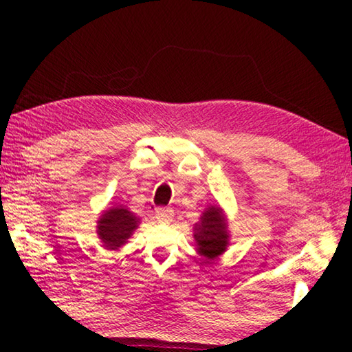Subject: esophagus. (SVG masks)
I'll use <instances>...</instances> for the list:
<instances>
[{
  "label": "esophagus",
  "instance_id": "esophagus-1",
  "mask_svg": "<svg viewBox=\"0 0 352 352\" xmlns=\"http://www.w3.org/2000/svg\"><path fill=\"white\" fill-rule=\"evenodd\" d=\"M172 219H174V211L170 208H158L157 220L160 223H170Z\"/></svg>",
  "mask_w": 352,
  "mask_h": 352
}]
</instances>
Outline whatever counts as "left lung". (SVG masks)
<instances>
[{"mask_svg":"<svg viewBox=\"0 0 352 352\" xmlns=\"http://www.w3.org/2000/svg\"><path fill=\"white\" fill-rule=\"evenodd\" d=\"M195 250L206 261L217 259L230 245L228 219L219 205H210L194 225Z\"/></svg>","mask_w":352,"mask_h":352,"instance_id":"8db88e82","label":"left lung"}]
</instances>
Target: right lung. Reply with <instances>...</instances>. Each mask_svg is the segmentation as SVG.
I'll return each instance as SVG.
<instances>
[{"mask_svg": "<svg viewBox=\"0 0 352 352\" xmlns=\"http://www.w3.org/2000/svg\"><path fill=\"white\" fill-rule=\"evenodd\" d=\"M96 233L107 250H119L126 245L140 225V217L127 206L107 208L96 222Z\"/></svg>", "mask_w": 352, "mask_h": 352, "instance_id": "obj_1", "label": "right lung"}]
</instances>
